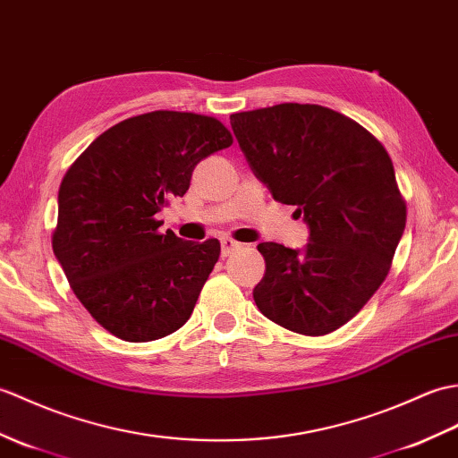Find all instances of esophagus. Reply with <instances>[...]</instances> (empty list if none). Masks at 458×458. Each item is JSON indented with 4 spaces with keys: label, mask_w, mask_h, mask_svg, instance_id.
I'll return each instance as SVG.
<instances>
[{
    "label": "esophagus",
    "mask_w": 458,
    "mask_h": 458,
    "mask_svg": "<svg viewBox=\"0 0 458 458\" xmlns=\"http://www.w3.org/2000/svg\"><path fill=\"white\" fill-rule=\"evenodd\" d=\"M241 247H242V245H241V242H237L235 239H231V237H223V239H221V255H223V257L233 255V252L239 250Z\"/></svg>",
    "instance_id": "1"
}]
</instances>
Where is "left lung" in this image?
Listing matches in <instances>:
<instances>
[{"mask_svg": "<svg viewBox=\"0 0 458 458\" xmlns=\"http://www.w3.org/2000/svg\"><path fill=\"white\" fill-rule=\"evenodd\" d=\"M231 127L272 198L296 206L310 227L303 252L257 247L267 262L257 308L310 337L343 327L382 286L405 229L390 155L357 121L315 104L241 111Z\"/></svg>", "mask_w": 458, "mask_h": 458, "instance_id": "1", "label": "left lung"}]
</instances>
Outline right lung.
Returning a JSON list of instances; mask_svg holds the SVG:
<instances>
[{
	"mask_svg": "<svg viewBox=\"0 0 458 458\" xmlns=\"http://www.w3.org/2000/svg\"><path fill=\"white\" fill-rule=\"evenodd\" d=\"M231 145L219 119L160 109L109 127L66 170L53 250L111 335L147 343L190 319L221 245L160 233L155 216L186 194L201 158Z\"/></svg>",
	"mask_w": 458,
	"mask_h": 458,
	"instance_id": "obj_1",
	"label": "right lung"
}]
</instances>
